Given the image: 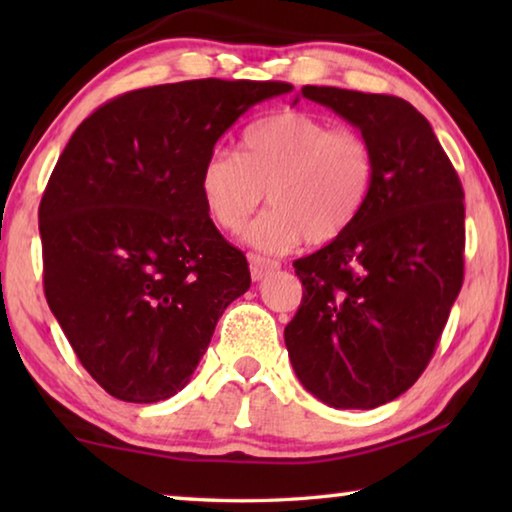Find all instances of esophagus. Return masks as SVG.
<instances>
[{
	"instance_id": "esophagus-1",
	"label": "esophagus",
	"mask_w": 512,
	"mask_h": 512,
	"mask_svg": "<svg viewBox=\"0 0 512 512\" xmlns=\"http://www.w3.org/2000/svg\"><path fill=\"white\" fill-rule=\"evenodd\" d=\"M248 262H250V275H253V280L257 282L264 280L271 271H277V268H280V262H277V259H268L262 255H248Z\"/></svg>"
}]
</instances>
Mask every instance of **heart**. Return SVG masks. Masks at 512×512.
<instances>
[{
  "label": "heart",
  "mask_w": 512,
  "mask_h": 512,
  "mask_svg": "<svg viewBox=\"0 0 512 512\" xmlns=\"http://www.w3.org/2000/svg\"><path fill=\"white\" fill-rule=\"evenodd\" d=\"M375 183V151L354 128L305 110H280L255 121L241 155L214 149L201 169V194L219 228L239 232L264 201L271 207L250 225L248 241L282 253L302 239L320 246L339 239L357 219Z\"/></svg>",
  "instance_id": "1"
}]
</instances>
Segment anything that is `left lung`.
Returning a JSON list of instances; mask_svg holds the SVG:
<instances>
[{"label": "left lung", "instance_id": "left-lung-1", "mask_svg": "<svg viewBox=\"0 0 512 512\" xmlns=\"http://www.w3.org/2000/svg\"><path fill=\"white\" fill-rule=\"evenodd\" d=\"M302 97L359 128L375 151V183L339 239L293 262L305 291L284 343L320 402L375 409L429 366L463 287V187L409 101L318 85Z\"/></svg>", "mask_w": 512, "mask_h": 512}]
</instances>
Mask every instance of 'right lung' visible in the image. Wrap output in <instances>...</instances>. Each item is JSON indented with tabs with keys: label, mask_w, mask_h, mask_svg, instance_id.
<instances>
[{
	"label": "right lung",
	"mask_w": 512,
	"mask_h": 512,
	"mask_svg": "<svg viewBox=\"0 0 512 512\" xmlns=\"http://www.w3.org/2000/svg\"><path fill=\"white\" fill-rule=\"evenodd\" d=\"M282 81L198 79L110 99L76 128L42 194L51 314L112 397L153 404L187 386L223 309L250 287L216 230L201 169L219 137Z\"/></svg>",
	"instance_id": "obj_1"
}]
</instances>
